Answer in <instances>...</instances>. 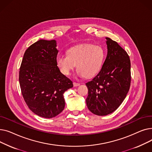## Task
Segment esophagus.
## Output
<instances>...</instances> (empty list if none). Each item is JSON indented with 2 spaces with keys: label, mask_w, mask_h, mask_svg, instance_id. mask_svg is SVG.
Segmentation results:
<instances>
[{
  "label": "esophagus",
  "mask_w": 152,
  "mask_h": 152,
  "mask_svg": "<svg viewBox=\"0 0 152 152\" xmlns=\"http://www.w3.org/2000/svg\"><path fill=\"white\" fill-rule=\"evenodd\" d=\"M73 86H74V87H77V86H80V84L77 83H73Z\"/></svg>",
  "instance_id": "obj_1"
}]
</instances>
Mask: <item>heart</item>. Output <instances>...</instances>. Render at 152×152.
I'll list each match as a JSON object with an SVG mask.
<instances>
[{
    "mask_svg": "<svg viewBox=\"0 0 152 152\" xmlns=\"http://www.w3.org/2000/svg\"><path fill=\"white\" fill-rule=\"evenodd\" d=\"M105 56V50L102 46L82 44L70 48L67 55H58L56 61L63 75H69L76 65L79 76L90 77L100 71Z\"/></svg>",
    "mask_w": 152,
    "mask_h": 152,
    "instance_id": "1",
    "label": "heart"
}]
</instances>
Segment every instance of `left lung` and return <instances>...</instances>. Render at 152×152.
<instances>
[{
    "instance_id": "1",
    "label": "left lung",
    "mask_w": 152,
    "mask_h": 152,
    "mask_svg": "<svg viewBox=\"0 0 152 152\" xmlns=\"http://www.w3.org/2000/svg\"><path fill=\"white\" fill-rule=\"evenodd\" d=\"M107 55L99 73L86 84L88 88L87 108L99 116L115 111L122 103L131 85V61L116 42L105 37Z\"/></svg>"
}]
</instances>
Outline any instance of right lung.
I'll return each instance as SVG.
<instances>
[{"label":"right lung","mask_w":152,"mask_h":152,"mask_svg":"<svg viewBox=\"0 0 152 152\" xmlns=\"http://www.w3.org/2000/svg\"><path fill=\"white\" fill-rule=\"evenodd\" d=\"M58 52L55 40L40 39L26 49L20 68L24 100L34 113L45 118L61 112L65 106L63 94L73 86L57 66Z\"/></svg>","instance_id":"obj_1"}]
</instances>
